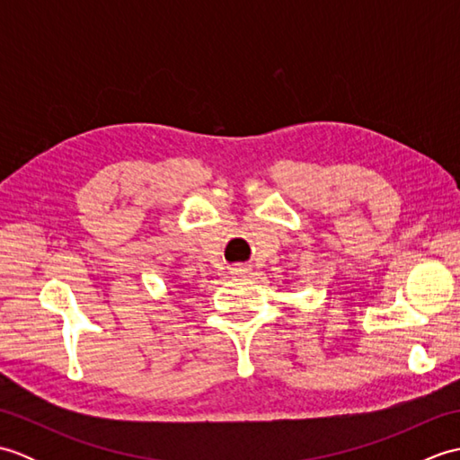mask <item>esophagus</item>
<instances>
[{
  "label": "esophagus",
  "instance_id": "obj_1",
  "mask_svg": "<svg viewBox=\"0 0 460 460\" xmlns=\"http://www.w3.org/2000/svg\"><path fill=\"white\" fill-rule=\"evenodd\" d=\"M249 265H233L231 267V275H237V277H245L249 275Z\"/></svg>",
  "mask_w": 460,
  "mask_h": 460
}]
</instances>
